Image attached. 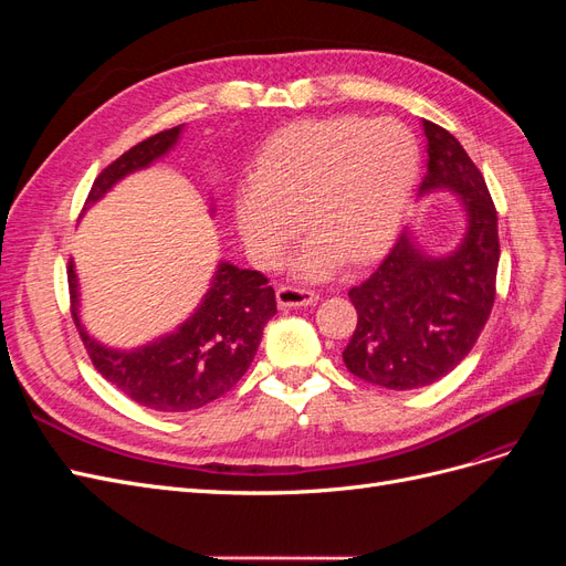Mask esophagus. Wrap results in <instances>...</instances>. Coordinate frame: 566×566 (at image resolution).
<instances>
[{
	"label": "esophagus",
	"mask_w": 566,
	"mask_h": 566,
	"mask_svg": "<svg viewBox=\"0 0 566 566\" xmlns=\"http://www.w3.org/2000/svg\"><path fill=\"white\" fill-rule=\"evenodd\" d=\"M276 300L281 306H306L314 304L318 295L310 287H300V285H279L276 287Z\"/></svg>",
	"instance_id": "esophagus-1"
}]
</instances>
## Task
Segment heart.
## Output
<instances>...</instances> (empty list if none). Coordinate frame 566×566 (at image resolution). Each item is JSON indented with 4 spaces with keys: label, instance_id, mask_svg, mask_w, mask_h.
I'll return each mask as SVG.
<instances>
[{
    "label": "heart",
    "instance_id": "b5f03b06",
    "mask_svg": "<svg viewBox=\"0 0 566 566\" xmlns=\"http://www.w3.org/2000/svg\"><path fill=\"white\" fill-rule=\"evenodd\" d=\"M418 172L413 136L391 119H310L281 132L252 181L235 193V227L256 264L283 260L302 231L314 238L295 260L306 279L375 260L397 235Z\"/></svg>",
    "mask_w": 566,
    "mask_h": 566
}]
</instances>
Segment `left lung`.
I'll use <instances>...</instances> for the list:
<instances>
[{"instance_id": "8db88e82", "label": "left lung", "mask_w": 566, "mask_h": 566, "mask_svg": "<svg viewBox=\"0 0 566 566\" xmlns=\"http://www.w3.org/2000/svg\"><path fill=\"white\" fill-rule=\"evenodd\" d=\"M422 129L420 196H460L465 235L453 252L432 256L403 231L380 266L349 290L358 321L342 352L358 380L397 391L441 380L470 354L493 310L501 260L499 214L482 172L451 132L430 119H422Z\"/></svg>"}]
</instances>
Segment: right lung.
<instances>
[{"label": "right lung", "mask_w": 566, "mask_h": 566, "mask_svg": "<svg viewBox=\"0 0 566 566\" xmlns=\"http://www.w3.org/2000/svg\"><path fill=\"white\" fill-rule=\"evenodd\" d=\"M181 134V125L132 146L94 179L87 202L111 191L123 177L163 158ZM71 312L94 368L127 399L160 413H184L224 397L250 368L262 331L276 314V293L260 271L221 262L208 295L191 318L146 347L119 352L98 345L80 323L77 276L67 262Z\"/></svg>", "instance_id": "obj_1"}]
</instances>
